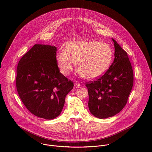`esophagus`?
<instances>
[{"label":"esophagus","mask_w":152,"mask_h":152,"mask_svg":"<svg viewBox=\"0 0 152 152\" xmlns=\"http://www.w3.org/2000/svg\"><path fill=\"white\" fill-rule=\"evenodd\" d=\"M74 87H75V88H79L80 87H81V85H80V83L76 82V83H74Z\"/></svg>","instance_id":"34e87169"}]
</instances>
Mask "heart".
<instances>
[{
  "label": "heart",
  "mask_w": 152,
  "mask_h": 152,
  "mask_svg": "<svg viewBox=\"0 0 152 152\" xmlns=\"http://www.w3.org/2000/svg\"><path fill=\"white\" fill-rule=\"evenodd\" d=\"M64 50L56 54V61L60 72L68 75L73 69L74 61L78 73L88 79L103 75L113 59L112 47L98 41H74L65 43Z\"/></svg>",
  "instance_id": "heart-1"
}]
</instances>
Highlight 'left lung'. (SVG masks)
I'll list each match as a JSON object with an SVG mask.
<instances>
[{
	"label": "left lung",
	"mask_w": 152,
	"mask_h": 152,
	"mask_svg": "<svg viewBox=\"0 0 152 152\" xmlns=\"http://www.w3.org/2000/svg\"><path fill=\"white\" fill-rule=\"evenodd\" d=\"M115 58L104 75L86 83L90 112L105 119L120 112L126 105L133 84V72L126 52L113 39Z\"/></svg>",
	"instance_id": "left-lung-1"
}]
</instances>
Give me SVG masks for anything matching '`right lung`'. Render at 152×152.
<instances>
[{"label":"right lung","mask_w":152,"mask_h":152,"mask_svg":"<svg viewBox=\"0 0 152 152\" xmlns=\"http://www.w3.org/2000/svg\"><path fill=\"white\" fill-rule=\"evenodd\" d=\"M56 46L36 44L20 60L16 88L23 104L31 113L51 120L61 113L73 83L61 72Z\"/></svg>","instance_id":"obj_1"}]
</instances>
